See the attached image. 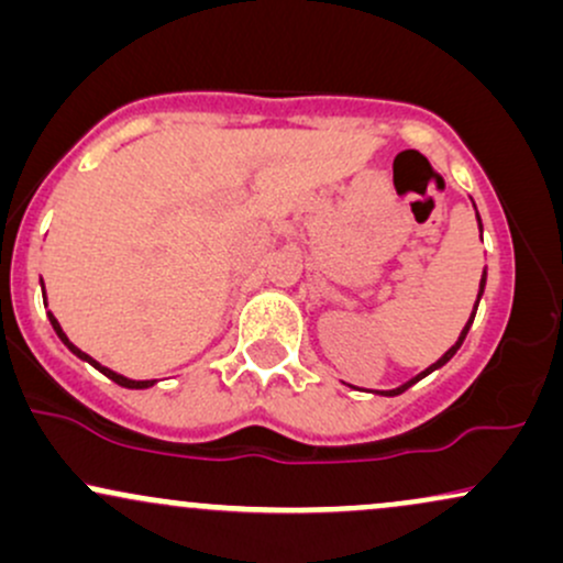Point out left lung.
<instances>
[{"mask_svg": "<svg viewBox=\"0 0 563 563\" xmlns=\"http://www.w3.org/2000/svg\"><path fill=\"white\" fill-rule=\"evenodd\" d=\"M476 217H479V214H476ZM479 230H482V219H479ZM484 283H487V273H484V275H482V280H479V299H482V294H484ZM479 299H476V307H479ZM476 307H474V314H476ZM474 314H471V318H468V322H466V328H463V331H461V339H457V341H455V344H452V346L448 349V352H444V354H442V357H439V360H437V363H434V365H429V367H426V371H423V373H418V376H416V378H410V380H407V384H402V386H397V389H391V391H380V394H386V397H397V394H402V391H407V389H410V386H412V384H418V380H421V378H426V376H429V373H434V371H437V367H442L444 363H450V360H452V354H455V352H457V349H461V344H463V339H466V333H468L471 322H474Z\"/></svg>", "mask_w": 563, "mask_h": 563, "instance_id": "left-lung-1", "label": "left lung"}]
</instances>
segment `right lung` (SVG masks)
<instances>
[{"mask_svg":"<svg viewBox=\"0 0 563 563\" xmlns=\"http://www.w3.org/2000/svg\"><path fill=\"white\" fill-rule=\"evenodd\" d=\"M42 290H44V286H42ZM47 318H49V322H53V328H55L57 339H60V341H63V344H66V346L70 349V352H74V354H76V357H79V360H84V363H89V365H92V367H97V371H100V373H102V376H108V378H111V380H115V384H119V386H126V389H147V386H153V384H156V380H132V378H126V376H119V373H113V371H111V367L100 365V363H97V360H92V357H89V354H84L79 346H74V344H70V341H68V335H66V333H63L60 322H57V320H55V314H53V312H47Z\"/></svg>","mask_w":563,"mask_h":563,"instance_id":"right-lung-1","label":"right lung"}]
</instances>
